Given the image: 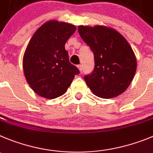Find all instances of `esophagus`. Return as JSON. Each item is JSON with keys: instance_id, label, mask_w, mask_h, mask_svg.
<instances>
[{"instance_id": "1", "label": "esophagus", "mask_w": 153, "mask_h": 153, "mask_svg": "<svg viewBox=\"0 0 153 153\" xmlns=\"http://www.w3.org/2000/svg\"><path fill=\"white\" fill-rule=\"evenodd\" d=\"M78 68L80 70V72H82V71H83V66H82V65H78Z\"/></svg>"}]
</instances>
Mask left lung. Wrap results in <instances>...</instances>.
<instances>
[{
  "mask_svg": "<svg viewBox=\"0 0 153 153\" xmlns=\"http://www.w3.org/2000/svg\"><path fill=\"white\" fill-rule=\"evenodd\" d=\"M78 32L94 56V68L85 81L96 96L112 98L126 91L136 72L137 59L128 41L102 25L78 27Z\"/></svg>",
  "mask_w": 153,
  "mask_h": 153,
  "instance_id": "left-lung-1",
  "label": "left lung"
}]
</instances>
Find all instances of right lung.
Returning <instances> with one entry per match:
<instances>
[{"instance_id": "right-lung-1", "label": "right lung", "mask_w": 153, "mask_h": 153, "mask_svg": "<svg viewBox=\"0 0 153 153\" xmlns=\"http://www.w3.org/2000/svg\"><path fill=\"white\" fill-rule=\"evenodd\" d=\"M76 30L75 25L51 20L34 34L23 56L27 82L39 96H62L80 71L68 59L65 44Z\"/></svg>"}]
</instances>
